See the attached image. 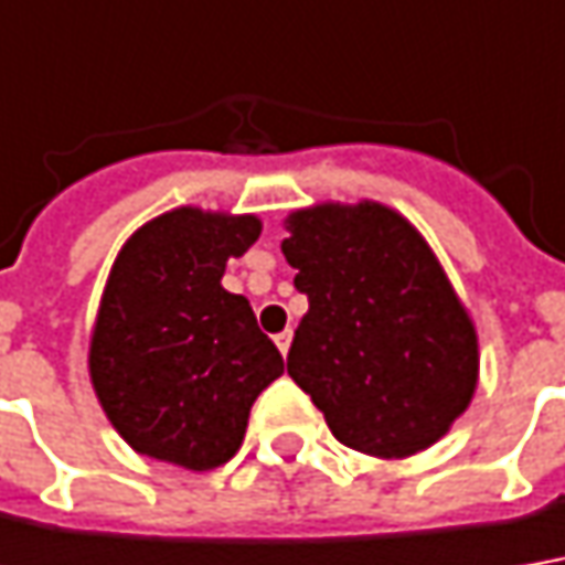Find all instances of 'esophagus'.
<instances>
[{"instance_id":"34e87169","label":"esophagus","mask_w":565,"mask_h":565,"mask_svg":"<svg viewBox=\"0 0 565 565\" xmlns=\"http://www.w3.org/2000/svg\"><path fill=\"white\" fill-rule=\"evenodd\" d=\"M290 340H294V333L290 331H281L275 337V347L281 349V355H287V349H290Z\"/></svg>"}]
</instances>
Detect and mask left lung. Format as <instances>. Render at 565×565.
<instances>
[{
    "label": "left lung",
    "instance_id": "left-lung-1",
    "mask_svg": "<svg viewBox=\"0 0 565 565\" xmlns=\"http://www.w3.org/2000/svg\"><path fill=\"white\" fill-rule=\"evenodd\" d=\"M284 228L309 297L287 374L362 455L412 458L439 443L476 393L479 340L424 234L374 201L315 203Z\"/></svg>",
    "mask_w": 565,
    "mask_h": 565
}]
</instances>
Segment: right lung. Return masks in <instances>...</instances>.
<instances>
[{
    "mask_svg": "<svg viewBox=\"0 0 565 565\" xmlns=\"http://www.w3.org/2000/svg\"><path fill=\"white\" fill-rule=\"evenodd\" d=\"M256 216L179 206L117 253L92 328L89 377L138 455L213 470L244 443L256 395L284 374L250 302L222 287L256 244Z\"/></svg>",
    "mask_w": 565,
    "mask_h": 565,
    "instance_id": "add662e5",
    "label": "right lung"
}]
</instances>
